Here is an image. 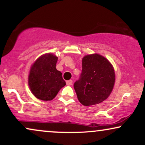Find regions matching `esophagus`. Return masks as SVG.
<instances>
[{"label": "esophagus", "instance_id": "1", "mask_svg": "<svg viewBox=\"0 0 145 145\" xmlns=\"http://www.w3.org/2000/svg\"><path fill=\"white\" fill-rule=\"evenodd\" d=\"M66 84H67V86H70L72 84V80H67V82H66Z\"/></svg>", "mask_w": 145, "mask_h": 145}]
</instances>
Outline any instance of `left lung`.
Returning <instances> with one entry per match:
<instances>
[{"mask_svg": "<svg viewBox=\"0 0 145 145\" xmlns=\"http://www.w3.org/2000/svg\"><path fill=\"white\" fill-rule=\"evenodd\" d=\"M115 72L111 63L100 54H87L82 58L80 79L74 86L78 100L86 106L106 100L112 93Z\"/></svg>", "mask_w": 145, "mask_h": 145, "instance_id": "1", "label": "left lung"}]
</instances>
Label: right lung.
<instances>
[{
    "mask_svg": "<svg viewBox=\"0 0 145 145\" xmlns=\"http://www.w3.org/2000/svg\"><path fill=\"white\" fill-rule=\"evenodd\" d=\"M58 56L52 53L42 54L30 68L28 84L35 97L43 101L54 99L65 86L62 74L56 68Z\"/></svg>",
    "mask_w": 145,
    "mask_h": 145,
    "instance_id": "add662e5",
    "label": "right lung"
}]
</instances>
